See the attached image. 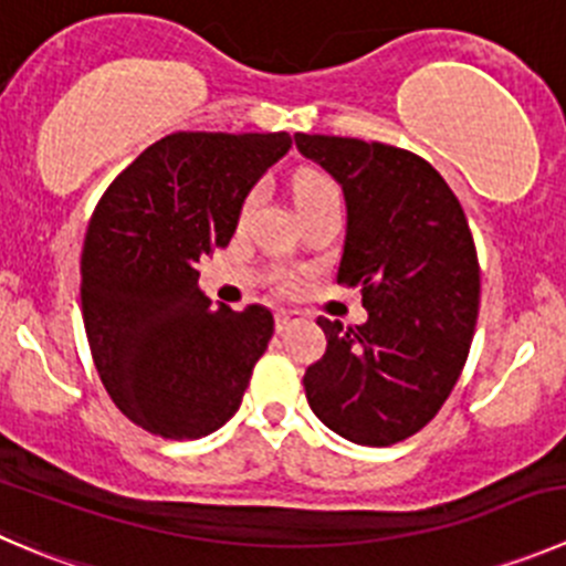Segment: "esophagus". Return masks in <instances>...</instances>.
Wrapping results in <instances>:
<instances>
[{"mask_svg":"<svg viewBox=\"0 0 566 566\" xmlns=\"http://www.w3.org/2000/svg\"><path fill=\"white\" fill-rule=\"evenodd\" d=\"M304 321V315L295 310H276V332H287V328H293L295 323Z\"/></svg>","mask_w":566,"mask_h":566,"instance_id":"34e87169","label":"esophagus"}]
</instances>
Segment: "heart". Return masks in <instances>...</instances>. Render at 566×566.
I'll return each mask as SVG.
<instances>
[{
  "label": "heart",
  "instance_id": "heart-1",
  "mask_svg": "<svg viewBox=\"0 0 566 566\" xmlns=\"http://www.w3.org/2000/svg\"><path fill=\"white\" fill-rule=\"evenodd\" d=\"M293 196H295V205H298V210H304V207L317 205V201L337 199V188H334L332 179H326L323 174L298 171L293 179ZM254 201H256V190L249 196V201H245V210H251V207H254Z\"/></svg>",
  "mask_w": 566,
  "mask_h": 566
}]
</instances>
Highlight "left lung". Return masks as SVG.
<instances>
[{"label":"left lung","mask_w":566,"mask_h":566,"mask_svg":"<svg viewBox=\"0 0 566 566\" xmlns=\"http://www.w3.org/2000/svg\"><path fill=\"white\" fill-rule=\"evenodd\" d=\"M345 196L337 284L359 287L367 321L317 317L328 345L304 389L323 426L356 446L417 434L462 376L479 317L481 273L462 205L406 149L356 137L295 135Z\"/></svg>","instance_id":"8db88e82"}]
</instances>
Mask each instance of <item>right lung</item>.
Instances as JSON below:
<instances>
[{"instance_id": "1", "label": "right lung", "mask_w": 566, "mask_h": 566, "mask_svg": "<svg viewBox=\"0 0 566 566\" xmlns=\"http://www.w3.org/2000/svg\"><path fill=\"white\" fill-rule=\"evenodd\" d=\"M287 132H174L107 188L82 249V321L109 398L163 440H199L240 409L271 310L212 304L199 260L227 245Z\"/></svg>"}]
</instances>
